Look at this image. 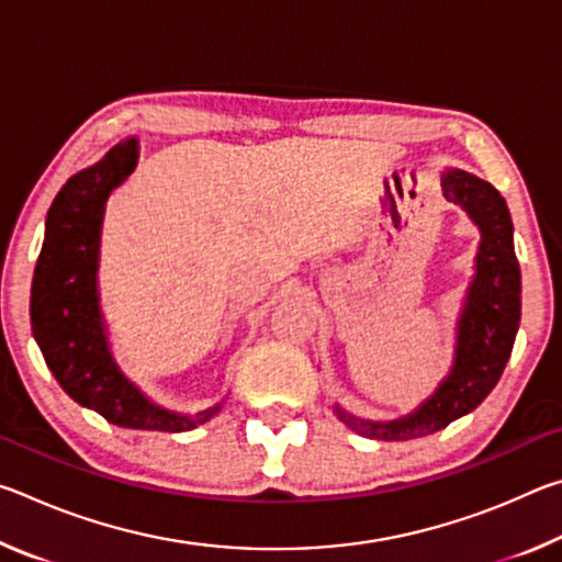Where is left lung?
I'll return each instance as SVG.
<instances>
[{"label":"left lung","instance_id":"obj_1","mask_svg":"<svg viewBox=\"0 0 562 562\" xmlns=\"http://www.w3.org/2000/svg\"><path fill=\"white\" fill-rule=\"evenodd\" d=\"M441 190L446 201L459 205L481 233L473 280L456 319L451 369L429 398L398 418H364L335 406L339 422L367 439H418L473 412L498 384L518 335L520 268L513 250V221L506 201L486 180L459 168L443 170Z\"/></svg>","mask_w":562,"mask_h":562}]
</instances>
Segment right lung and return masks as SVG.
Returning <instances> with one entry per match:
<instances>
[{"mask_svg":"<svg viewBox=\"0 0 562 562\" xmlns=\"http://www.w3.org/2000/svg\"><path fill=\"white\" fill-rule=\"evenodd\" d=\"M138 164V138L113 146L99 164L66 180L46 213L32 280V331L46 367L76 404L123 429L190 431L223 402L183 414L156 404L121 372L101 312L99 260L106 203Z\"/></svg>","mask_w":562,"mask_h":562,"instance_id":"add662e5","label":"right lung"}]
</instances>
